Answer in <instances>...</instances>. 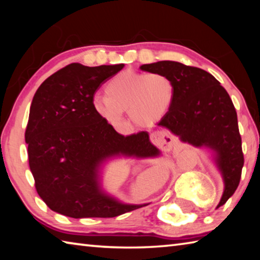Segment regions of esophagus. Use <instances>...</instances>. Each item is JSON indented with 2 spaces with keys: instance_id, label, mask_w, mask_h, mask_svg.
I'll use <instances>...</instances> for the list:
<instances>
[{
  "instance_id": "esophagus-1",
  "label": "esophagus",
  "mask_w": 260,
  "mask_h": 260,
  "mask_svg": "<svg viewBox=\"0 0 260 260\" xmlns=\"http://www.w3.org/2000/svg\"><path fill=\"white\" fill-rule=\"evenodd\" d=\"M150 140L153 144L162 148L164 150H169V149L173 147V143H174L172 136H170L169 134H166L165 132H161V131H157L151 133Z\"/></svg>"
}]
</instances>
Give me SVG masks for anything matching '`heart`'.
Instances as JSON below:
<instances>
[{
	"instance_id": "heart-1",
	"label": "heart",
	"mask_w": 260,
	"mask_h": 260,
	"mask_svg": "<svg viewBox=\"0 0 260 260\" xmlns=\"http://www.w3.org/2000/svg\"><path fill=\"white\" fill-rule=\"evenodd\" d=\"M105 96H94L91 104L96 114L109 124L119 125L124 111L134 124L151 126L165 117L175 99V83L160 72L122 71L105 85Z\"/></svg>"
}]
</instances>
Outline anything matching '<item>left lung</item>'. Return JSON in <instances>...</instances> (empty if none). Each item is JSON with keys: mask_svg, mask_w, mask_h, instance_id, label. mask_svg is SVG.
<instances>
[{"mask_svg": "<svg viewBox=\"0 0 260 260\" xmlns=\"http://www.w3.org/2000/svg\"><path fill=\"white\" fill-rule=\"evenodd\" d=\"M140 69L164 73L174 81L173 105L157 125L182 142L212 150L225 183L217 208L223 205L239 186L244 164L237 114L230 95L212 74L179 61L160 60Z\"/></svg>", "mask_w": 260, "mask_h": 260, "instance_id": "left-lung-1", "label": "left lung"}]
</instances>
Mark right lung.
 I'll list each match as a JSON object with an SVG mask.
<instances>
[{
  "instance_id": "obj_1",
  "label": "right lung",
  "mask_w": 260,
  "mask_h": 260,
  "mask_svg": "<svg viewBox=\"0 0 260 260\" xmlns=\"http://www.w3.org/2000/svg\"><path fill=\"white\" fill-rule=\"evenodd\" d=\"M124 67L72 63L46 79L34 95L25 132L29 169L39 196L57 213L113 218L148 205L121 203L100 182L101 167L113 157L160 153L148 132L124 136L94 111L95 91Z\"/></svg>"
}]
</instances>
